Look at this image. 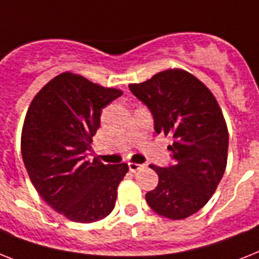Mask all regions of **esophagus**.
<instances>
[{"label": "esophagus", "mask_w": 259, "mask_h": 259, "mask_svg": "<svg viewBox=\"0 0 259 259\" xmlns=\"http://www.w3.org/2000/svg\"><path fill=\"white\" fill-rule=\"evenodd\" d=\"M128 168H130V170H131V172H136V170L144 168V165H143V164H138V163H128Z\"/></svg>", "instance_id": "34e87169"}]
</instances>
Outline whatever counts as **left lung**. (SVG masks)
I'll return each instance as SVG.
<instances>
[{
    "mask_svg": "<svg viewBox=\"0 0 259 259\" xmlns=\"http://www.w3.org/2000/svg\"><path fill=\"white\" fill-rule=\"evenodd\" d=\"M128 87L151 110L155 131L173 142L168 145L173 165H149L159 184L145 200L165 219H187L210 200L226 169L229 132L219 102L183 68L164 70Z\"/></svg>",
    "mask_w": 259,
    "mask_h": 259,
    "instance_id": "left-lung-1",
    "label": "left lung"
}]
</instances>
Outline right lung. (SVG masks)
I'll use <instances>...</instances> for the list:
<instances>
[{"mask_svg":"<svg viewBox=\"0 0 259 259\" xmlns=\"http://www.w3.org/2000/svg\"><path fill=\"white\" fill-rule=\"evenodd\" d=\"M123 94L62 72L34 96L25 116L21 152L45 202L74 222L99 221L115 208L128 165L86 160L102 108Z\"/></svg>","mask_w":259,"mask_h":259,"instance_id":"add662e5","label":"right lung"}]
</instances>
